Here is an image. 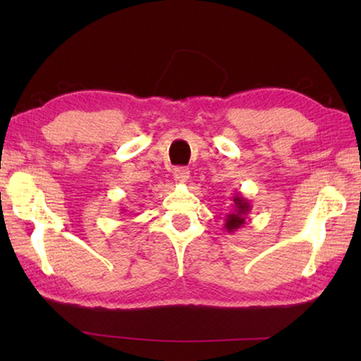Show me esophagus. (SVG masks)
<instances>
[{"label":"esophagus","mask_w":361,"mask_h":361,"mask_svg":"<svg viewBox=\"0 0 361 361\" xmlns=\"http://www.w3.org/2000/svg\"><path fill=\"white\" fill-rule=\"evenodd\" d=\"M173 175H175V180L180 183H186L189 180V170L186 167H176Z\"/></svg>","instance_id":"1"}]
</instances>
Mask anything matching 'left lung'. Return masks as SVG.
<instances>
[{
	"label": "left lung",
	"instance_id": "8db88e82",
	"mask_svg": "<svg viewBox=\"0 0 361 361\" xmlns=\"http://www.w3.org/2000/svg\"><path fill=\"white\" fill-rule=\"evenodd\" d=\"M252 212V204L247 197H243L242 194H235L232 197V205H231V212L226 213L224 216V228L228 232H235L240 228H243V224L247 223V216L248 213Z\"/></svg>",
	"mask_w": 361,
	"mask_h": 361
}]
</instances>
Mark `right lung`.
<instances>
[{
	"label": "right lung",
	"instance_id": "obj_1",
	"mask_svg": "<svg viewBox=\"0 0 361 361\" xmlns=\"http://www.w3.org/2000/svg\"><path fill=\"white\" fill-rule=\"evenodd\" d=\"M122 212H126V210H124V209H122Z\"/></svg>",
	"mask_w": 361,
	"mask_h": 361
}]
</instances>
